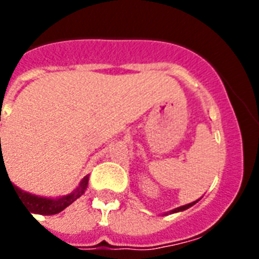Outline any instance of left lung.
Returning <instances> with one entry per match:
<instances>
[{
  "mask_svg": "<svg viewBox=\"0 0 259 259\" xmlns=\"http://www.w3.org/2000/svg\"><path fill=\"white\" fill-rule=\"evenodd\" d=\"M199 200H200V199H197V200L192 201V203H188V204L181 205V207H177V208H175V209H170L169 212H165V213H164V215H168V213H176V212H181V211H185V209H188L189 207H192L193 204H196V203Z\"/></svg>",
  "mask_w": 259,
  "mask_h": 259,
  "instance_id": "left-lung-1",
  "label": "left lung"
}]
</instances>
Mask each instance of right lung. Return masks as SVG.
Masks as SVG:
<instances>
[{
  "mask_svg": "<svg viewBox=\"0 0 259 259\" xmlns=\"http://www.w3.org/2000/svg\"><path fill=\"white\" fill-rule=\"evenodd\" d=\"M2 162H4V157H2V154H1L0 168L2 165ZM10 184L13 185V188L16 189V192L18 193V196H20L21 201L26 205V207H28V208H29L30 212L40 213V215H55V213H59L60 211L67 208V207H68L70 204H72L76 199H79V197L82 196L83 193H84V191L87 189V184H89V175L83 177L82 181H80V184H79L78 187H76V189H74L72 192L66 195V196L55 197V199L54 197L37 196V195H33V193L25 192V191H22L21 188L16 187L12 181H10Z\"/></svg>",
  "mask_w": 259,
  "mask_h": 259,
  "instance_id": "obj_1",
  "label": "right lung"
}]
</instances>
